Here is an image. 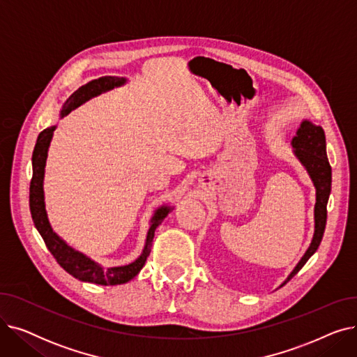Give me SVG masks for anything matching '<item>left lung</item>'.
<instances>
[{
  "mask_svg": "<svg viewBox=\"0 0 357 357\" xmlns=\"http://www.w3.org/2000/svg\"><path fill=\"white\" fill-rule=\"evenodd\" d=\"M294 153L308 171L314 186L317 190V202H315V231L311 241V246L299 260V264L291 272L288 279L282 285H285L291 278H294L301 268L307 264V260L318 249L326 230L327 222V202L331 191V166L328 163L326 152V135L320 126H315L311 121H303L301 127L298 128L296 136L292 139ZM280 285V287H282Z\"/></svg>",
  "mask_w": 357,
  "mask_h": 357,
  "instance_id": "obj_1",
  "label": "left lung"
}]
</instances>
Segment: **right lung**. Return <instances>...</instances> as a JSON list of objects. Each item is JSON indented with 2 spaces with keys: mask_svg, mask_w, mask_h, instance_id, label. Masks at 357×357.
Returning <instances> with one entry per match:
<instances>
[{
  "mask_svg": "<svg viewBox=\"0 0 357 357\" xmlns=\"http://www.w3.org/2000/svg\"><path fill=\"white\" fill-rule=\"evenodd\" d=\"M126 82L124 78H116V77H102L98 79H93L85 85H82L79 89L75 91L72 96L66 100L63 104L61 116H66L68 112L73 108L79 107L82 102L88 101L89 98L100 96L101 92L108 91L114 86H120ZM54 127L45 128L40 131L39 137H37L34 150H33V178L30 182V213L34 226L37 231L40 233L42 238L45 240V245L49 249V252L53 255L56 261L73 278H77L84 282L98 284V285H120L128 282L130 279H133L140 269L144 266V261L150 253V246L155 237V230L162 224L167 213L171 208L162 207L159 208L153 218L152 224L146 238V246L139 259H136L133 264L119 266V268H108L102 269L96 261H92L86 256H84L79 252H75L72 248H69L66 243L56 234L47 220V214L45 210V195H43V178H45V166H46V158H47V149L53 136Z\"/></svg>",
  "mask_w": 357,
  "mask_h": 357,
  "instance_id": "1",
  "label": "right lung"
}]
</instances>
